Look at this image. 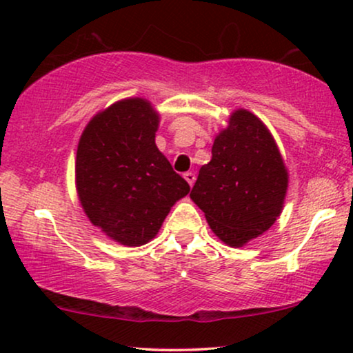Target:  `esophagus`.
I'll return each mask as SVG.
<instances>
[{
  "label": "esophagus",
  "mask_w": 353,
  "mask_h": 353,
  "mask_svg": "<svg viewBox=\"0 0 353 353\" xmlns=\"http://www.w3.org/2000/svg\"><path fill=\"white\" fill-rule=\"evenodd\" d=\"M183 176H185V180L188 181V185H190V186L194 185V181H196V175H194V173H192V172H186Z\"/></svg>",
  "instance_id": "34e87169"
}]
</instances>
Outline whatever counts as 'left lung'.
Returning <instances> with one entry per match:
<instances>
[{"instance_id": "left-lung-1", "label": "left lung", "mask_w": 353, "mask_h": 353, "mask_svg": "<svg viewBox=\"0 0 353 353\" xmlns=\"http://www.w3.org/2000/svg\"><path fill=\"white\" fill-rule=\"evenodd\" d=\"M289 175L273 134L257 115L238 109L212 146L190 197L215 236L243 248L283 212Z\"/></svg>"}]
</instances>
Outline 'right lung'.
<instances>
[{
    "mask_svg": "<svg viewBox=\"0 0 353 353\" xmlns=\"http://www.w3.org/2000/svg\"><path fill=\"white\" fill-rule=\"evenodd\" d=\"M161 115L144 98L110 104L90 120L75 159V188L88 220L115 243L156 238L168 212L190 192L156 146Z\"/></svg>",
    "mask_w": 353,
    "mask_h": 353,
    "instance_id": "1",
    "label": "right lung"
}]
</instances>
